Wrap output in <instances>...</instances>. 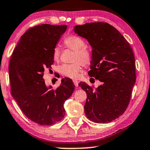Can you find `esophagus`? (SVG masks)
<instances>
[{"mask_svg": "<svg viewBox=\"0 0 150 150\" xmlns=\"http://www.w3.org/2000/svg\"><path fill=\"white\" fill-rule=\"evenodd\" d=\"M73 82H74V84L76 87H78V80H73Z\"/></svg>", "mask_w": 150, "mask_h": 150, "instance_id": "34e87169", "label": "esophagus"}]
</instances>
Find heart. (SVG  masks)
Listing matches in <instances>:
<instances>
[{"label":"heart","instance_id":"heart-1","mask_svg":"<svg viewBox=\"0 0 150 150\" xmlns=\"http://www.w3.org/2000/svg\"><path fill=\"white\" fill-rule=\"evenodd\" d=\"M66 47L74 51L72 64H64L58 67V72L64 76L70 78H77L82 72V66H87L91 61V52L84 46V41L76 35H69L64 40ZM54 60L57 61L59 57V50L57 47L52 52Z\"/></svg>","mask_w":150,"mask_h":150}]
</instances>
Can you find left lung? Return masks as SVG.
Wrapping results in <instances>:
<instances>
[{
	"mask_svg": "<svg viewBox=\"0 0 150 150\" xmlns=\"http://www.w3.org/2000/svg\"><path fill=\"white\" fill-rule=\"evenodd\" d=\"M73 30L93 48L88 75L102 82L95 89L85 82L78 84L87 94L85 114L94 123H109L123 115L129 103L136 80L133 50L107 23H87Z\"/></svg>",
	"mask_w": 150,
	"mask_h": 150,
	"instance_id": "8db88e82",
	"label": "left lung"
}]
</instances>
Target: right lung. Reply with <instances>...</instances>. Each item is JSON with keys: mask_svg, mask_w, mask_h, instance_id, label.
<instances>
[{"mask_svg": "<svg viewBox=\"0 0 150 150\" xmlns=\"http://www.w3.org/2000/svg\"><path fill=\"white\" fill-rule=\"evenodd\" d=\"M66 29V25L32 27L21 37L11 57V94L25 116L41 125H54L64 118V104L74 91L69 78H63L54 90L43 78L45 69L54 63L53 50Z\"/></svg>", "mask_w": 150, "mask_h": 150, "instance_id": "1", "label": "right lung"}]
</instances>
